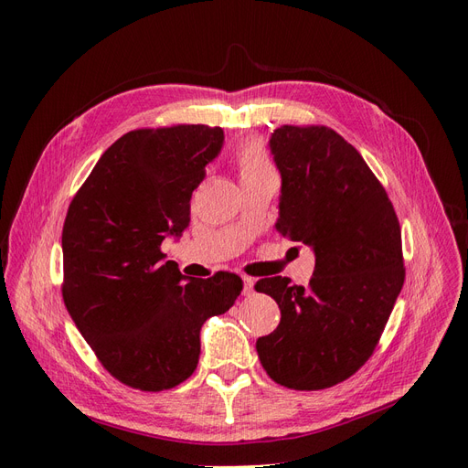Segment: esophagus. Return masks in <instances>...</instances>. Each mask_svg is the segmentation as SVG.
Segmentation results:
<instances>
[{
    "mask_svg": "<svg viewBox=\"0 0 468 468\" xmlns=\"http://www.w3.org/2000/svg\"><path fill=\"white\" fill-rule=\"evenodd\" d=\"M244 281V294H251L253 292V285H256V281H253L251 277H242Z\"/></svg>",
    "mask_w": 468,
    "mask_h": 468,
    "instance_id": "obj_1",
    "label": "esophagus"
}]
</instances>
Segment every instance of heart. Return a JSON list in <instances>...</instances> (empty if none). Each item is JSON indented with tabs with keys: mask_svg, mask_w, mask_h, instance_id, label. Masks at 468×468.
Here are the masks:
<instances>
[{
	"mask_svg": "<svg viewBox=\"0 0 468 468\" xmlns=\"http://www.w3.org/2000/svg\"><path fill=\"white\" fill-rule=\"evenodd\" d=\"M236 162H238V169L239 176L248 177V176H256L261 172H267L269 162L265 158V154L261 150V146L258 143H250L246 146H242L236 154Z\"/></svg>",
	"mask_w": 468,
	"mask_h": 468,
	"instance_id": "heart-1",
	"label": "heart"
}]
</instances>
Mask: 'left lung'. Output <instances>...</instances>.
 <instances>
[{
  "label": "left lung",
  "instance_id": "obj_1",
  "mask_svg": "<svg viewBox=\"0 0 468 468\" xmlns=\"http://www.w3.org/2000/svg\"><path fill=\"white\" fill-rule=\"evenodd\" d=\"M281 174L275 229L314 253L310 285L265 277L281 308L258 339L267 375L296 390L337 385L371 357L404 285L400 224L363 155L325 126H281L269 138Z\"/></svg>",
  "mask_w": 468,
  "mask_h": 468
}]
</instances>
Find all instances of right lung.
I'll use <instances>...</instances> for the list:
<instances>
[{"label": "right lung", "mask_w": 468, "mask_h": 468, "mask_svg": "<svg viewBox=\"0 0 468 468\" xmlns=\"http://www.w3.org/2000/svg\"><path fill=\"white\" fill-rule=\"evenodd\" d=\"M224 146L220 126L133 131L112 143L69 203L62 296L105 369L146 392L197 369L201 325L224 314L242 279L181 275L162 242L191 220V195Z\"/></svg>", "instance_id": "add662e5"}]
</instances>
